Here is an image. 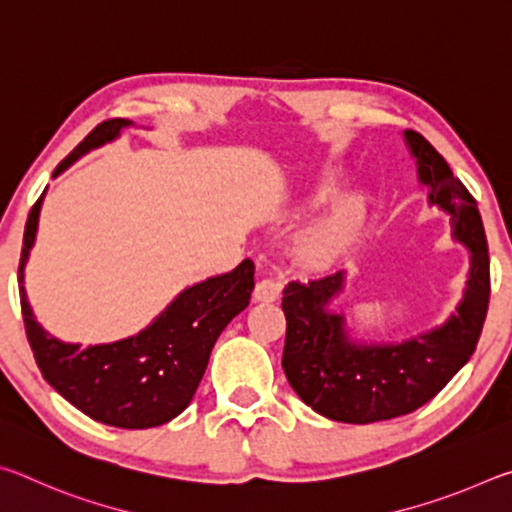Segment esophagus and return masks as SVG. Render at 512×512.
Here are the masks:
<instances>
[{
  "instance_id": "34e87169",
  "label": "esophagus",
  "mask_w": 512,
  "mask_h": 512,
  "mask_svg": "<svg viewBox=\"0 0 512 512\" xmlns=\"http://www.w3.org/2000/svg\"><path fill=\"white\" fill-rule=\"evenodd\" d=\"M284 284L280 280H273V277H264V280L257 282V287L253 291V298L257 302H275L282 296Z\"/></svg>"
}]
</instances>
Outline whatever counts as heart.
I'll return each mask as SVG.
<instances>
[{"instance_id":"b5f03b06","label":"heart","mask_w":512,"mask_h":512,"mask_svg":"<svg viewBox=\"0 0 512 512\" xmlns=\"http://www.w3.org/2000/svg\"><path fill=\"white\" fill-rule=\"evenodd\" d=\"M332 180L323 183L318 196L332 192ZM363 219H366V201L361 196H343L327 207L323 216L302 232L296 244V255L302 264L311 268H325L348 253L357 241Z\"/></svg>"}]
</instances>
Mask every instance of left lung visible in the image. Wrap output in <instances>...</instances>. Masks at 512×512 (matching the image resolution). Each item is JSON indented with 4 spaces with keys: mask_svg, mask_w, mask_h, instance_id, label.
<instances>
[{
    "mask_svg": "<svg viewBox=\"0 0 512 512\" xmlns=\"http://www.w3.org/2000/svg\"><path fill=\"white\" fill-rule=\"evenodd\" d=\"M429 203L452 216V235L470 250V280L445 325L402 343L350 341L343 314L329 302L343 291V273L289 282L282 368L293 391L336 422L368 424L406 415L433 400L476 350L490 302V255L474 196L420 133L404 131Z\"/></svg>",
    "mask_w": 512,
    "mask_h": 512,
    "instance_id": "obj_1",
    "label": "left lung"
}]
</instances>
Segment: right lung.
I'll return each instance as SVG.
<instances>
[{"label": "right lung", "mask_w": 512, "mask_h": 512, "mask_svg": "<svg viewBox=\"0 0 512 512\" xmlns=\"http://www.w3.org/2000/svg\"><path fill=\"white\" fill-rule=\"evenodd\" d=\"M128 119L99 124L54 176L97 146L115 140ZM45 196V194H42ZM42 196L31 207L20 255V305L27 339L38 368L69 404L92 420L119 429L160 427L183 413L201 384L216 339L250 302L255 264L244 259L235 271L185 289L140 334L106 345L63 343L33 318L24 291V264L36 241Z\"/></svg>", "instance_id": "obj_1"}]
</instances>
